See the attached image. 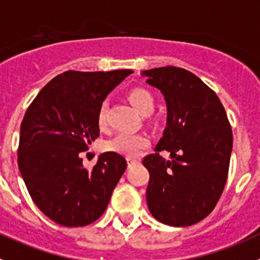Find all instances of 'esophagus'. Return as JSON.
<instances>
[{
	"label": "esophagus",
	"instance_id": "1",
	"mask_svg": "<svg viewBox=\"0 0 260 260\" xmlns=\"http://www.w3.org/2000/svg\"><path fill=\"white\" fill-rule=\"evenodd\" d=\"M136 162H137V160H136V159H133V158H128V159H127V163H128V166L133 165V163H136Z\"/></svg>",
	"mask_w": 260,
	"mask_h": 260
}]
</instances>
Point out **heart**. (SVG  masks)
Here are the masks:
<instances>
[{
	"mask_svg": "<svg viewBox=\"0 0 260 260\" xmlns=\"http://www.w3.org/2000/svg\"><path fill=\"white\" fill-rule=\"evenodd\" d=\"M129 101L135 106V109L140 114L153 113L155 102L150 93L145 89H133L129 93ZM97 121L100 127H104L106 121V106H101L100 113H98ZM149 146V139L147 136L142 133H132V132H120L107 140L105 147L106 150L114 151L120 155L128 156V158H136L141 154L144 149Z\"/></svg>",
	"mask_w": 260,
	"mask_h": 260,
	"instance_id": "b5f03b06",
	"label": "heart"
}]
</instances>
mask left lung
<instances>
[{
	"label": "left lung",
	"mask_w": 260,
	"mask_h": 260,
	"mask_svg": "<svg viewBox=\"0 0 260 260\" xmlns=\"http://www.w3.org/2000/svg\"><path fill=\"white\" fill-rule=\"evenodd\" d=\"M146 84L160 90L167 123L155 151L142 165L150 179L146 189L149 211L171 226H189L214 210L225 186L232 153V129L214 90L179 67L142 71Z\"/></svg>",
	"instance_id": "left-lung-1"
}]
</instances>
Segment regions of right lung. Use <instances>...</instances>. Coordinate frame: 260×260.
Here are the masks:
<instances>
[{"label":"right lung","instance_id":"add662e5","mask_svg":"<svg viewBox=\"0 0 260 260\" xmlns=\"http://www.w3.org/2000/svg\"><path fill=\"white\" fill-rule=\"evenodd\" d=\"M132 72H63L40 90L23 118L20 175L35 205L59 225L97 220L124 174L120 154H101L92 170L80 154L100 136L97 116L105 98Z\"/></svg>","mask_w":260,"mask_h":260}]
</instances>
